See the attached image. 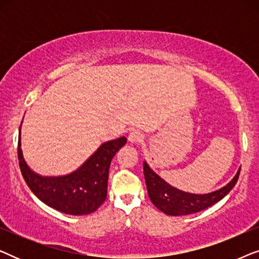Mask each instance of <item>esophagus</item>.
I'll return each instance as SVG.
<instances>
[{
    "label": "esophagus",
    "mask_w": 259,
    "mask_h": 259,
    "mask_svg": "<svg viewBox=\"0 0 259 259\" xmlns=\"http://www.w3.org/2000/svg\"><path fill=\"white\" fill-rule=\"evenodd\" d=\"M144 140V136L143 133L139 132V131H132L128 134V141L132 144H138V143H141V141Z\"/></svg>",
    "instance_id": "34e87169"
}]
</instances>
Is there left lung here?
Masks as SVG:
<instances>
[{
	"label": "left lung",
	"mask_w": 259,
	"mask_h": 259,
	"mask_svg": "<svg viewBox=\"0 0 259 259\" xmlns=\"http://www.w3.org/2000/svg\"><path fill=\"white\" fill-rule=\"evenodd\" d=\"M240 168L229 184L214 192L206 194H194L180 191L161 179L146 161H144V176L146 182L148 197L155 207L168 215H186L196 213L210 207L223 199L236 185Z\"/></svg>",
	"instance_id": "left-lung-1"
}]
</instances>
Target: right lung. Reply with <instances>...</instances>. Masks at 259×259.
Instances as JSON below:
<instances>
[{"label":"right lung","instance_id":"1","mask_svg":"<svg viewBox=\"0 0 259 259\" xmlns=\"http://www.w3.org/2000/svg\"><path fill=\"white\" fill-rule=\"evenodd\" d=\"M125 137L104 143L76 171L60 177H42L30 169L21 150V127L17 155L24 182L42 203L60 212L82 215L94 212L106 200L109 165L126 144Z\"/></svg>","mask_w":259,"mask_h":259}]
</instances>
